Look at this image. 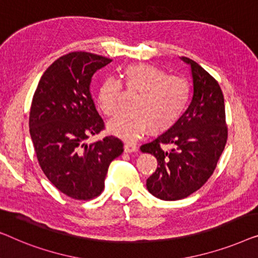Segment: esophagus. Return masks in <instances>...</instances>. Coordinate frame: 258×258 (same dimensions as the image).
Instances as JSON below:
<instances>
[{"label":"esophagus","instance_id":"1","mask_svg":"<svg viewBox=\"0 0 258 258\" xmlns=\"http://www.w3.org/2000/svg\"><path fill=\"white\" fill-rule=\"evenodd\" d=\"M124 151L126 152V153H133V152L138 151V147L132 143H126L124 145Z\"/></svg>","mask_w":258,"mask_h":258}]
</instances>
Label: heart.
<instances>
[{"mask_svg": "<svg viewBox=\"0 0 258 258\" xmlns=\"http://www.w3.org/2000/svg\"><path fill=\"white\" fill-rule=\"evenodd\" d=\"M125 88L137 92L130 101L131 111L119 114L107 124V130L124 139H134L145 131L151 134L164 133L175 125L186 110L190 86L179 76H167L154 65L133 64L122 71ZM121 83L106 77L97 91L98 108L113 117L119 110Z\"/></svg>", "mask_w": 258, "mask_h": 258, "instance_id": "obj_1", "label": "heart"}]
</instances>
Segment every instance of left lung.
I'll list each match as a JSON object with an SVG mask.
<instances>
[{
	"label": "left lung",
	"mask_w": 258,
	"mask_h": 258,
	"mask_svg": "<svg viewBox=\"0 0 258 258\" xmlns=\"http://www.w3.org/2000/svg\"><path fill=\"white\" fill-rule=\"evenodd\" d=\"M193 96L189 106L173 127L140 147L154 155L158 168L146 181L148 191L165 201L189 197L212 176L227 143L224 98L219 83L187 57ZM161 144L171 146L164 151Z\"/></svg>",
	"instance_id": "8db88e82"
}]
</instances>
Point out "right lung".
<instances>
[{
	"mask_svg": "<svg viewBox=\"0 0 258 258\" xmlns=\"http://www.w3.org/2000/svg\"><path fill=\"white\" fill-rule=\"evenodd\" d=\"M111 61L83 51L61 56L43 74L32 98L29 127L39 166L58 190L76 200L98 197L111 161L124 152L112 136L85 143L104 128L90 85Z\"/></svg>",
	"mask_w": 258,
	"mask_h": 258,
	"instance_id": "obj_1",
	"label": "right lung"
}]
</instances>
